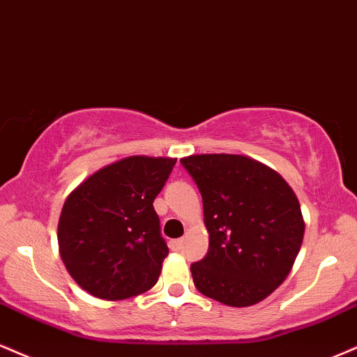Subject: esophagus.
Returning a JSON list of instances; mask_svg holds the SVG:
<instances>
[{"label":"esophagus","instance_id":"obj_1","mask_svg":"<svg viewBox=\"0 0 357 357\" xmlns=\"http://www.w3.org/2000/svg\"><path fill=\"white\" fill-rule=\"evenodd\" d=\"M182 244H183V242L180 241V238H177V241H172L170 242V249L172 250H177V252H178V250L182 249Z\"/></svg>","mask_w":357,"mask_h":357}]
</instances>
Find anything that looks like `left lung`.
Here are the masks:
<instances>
[{"instance_id": "1", "label": "left lung", "mask_w": 357, "mask_h": 357, "mask_svg": "<svg viewBox=\"0 0 357 357\" xmlns=\"http://www.w3.org/2000/svg\"><path fill=\"white\" fill-rule=\"evenodd\" d=\"M199 187L208 252L195 287L232 307L261 303L286 280L304 238L299 200L275 170L244 155L180 158Z\"/></svg>"}]
</instances>
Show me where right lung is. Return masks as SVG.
<instances>
[{"instance_id": "1", "label": "right lung", "mask_w": 357, "mask_h": 357, "mask_svg": "<svg viewBox=\"0 0 357 357\" xmlns=\"http://www.w3.org/2000/svg\"><path fill=\"white\" fill-rule=\"evenodd\" d=\"M177 158H121L83 180L63 204L58 245L79 287L121 301L157 284L169 247L153 208Z\"/></svg>"}]
</instances>
